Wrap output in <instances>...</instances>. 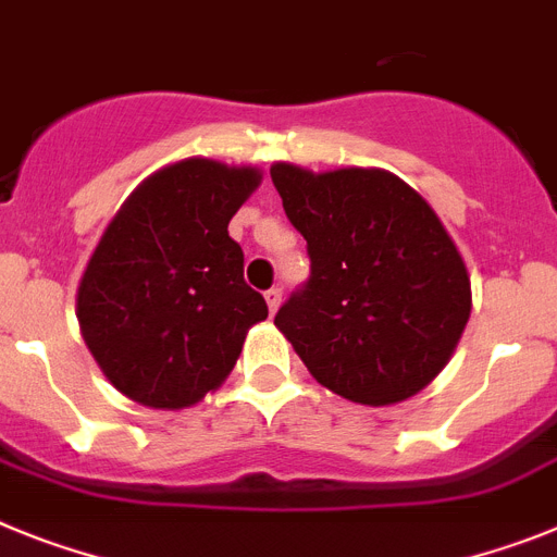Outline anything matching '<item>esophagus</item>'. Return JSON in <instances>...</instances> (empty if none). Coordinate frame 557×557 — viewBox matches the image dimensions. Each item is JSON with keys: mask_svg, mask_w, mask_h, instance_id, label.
<instances>
[{"mask_svg": "<svg viewBox=\"0 0 557 557\" xmlns=\"http://www.w3.org/2000/svg\"><path fill=\"white\" fill-rule=\"evenodd\" d=\"M280 302H283V292H280V288H269V292H265V306H269V313L277 311Z\"/></svg>", "mask_w": 557, "mask_h": 557, "instance_id": "esophagus-1", "label": "esophagus"}]
</instances>
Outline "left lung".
<instances>
[{"mask_svg": "<svg viewBox=\"0 0 557 557\" xmlns=\"http://www.w3.org/2000/svg\"><path fill=\"white\" fill-rule=\"evenodd\" d=\"M311 277L277 311L313 379L361 406L418 395L451 361L471 317L457 244L418 190L381 168L272 164Z\"/></svg>", "mask_w": 557, "mask_h": 557, "instance_id": "obj_1", "label": "left lung"}]
</instances>
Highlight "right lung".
Segmentation results:
<instances>
[{
    "instance_id": "add662e5",
    "label": "right lung",
    "mask_w": 557,
    "mask_h": 557,
    "mask_svg": "<svg viewBox=\"0 0 557 557\" xmlns=\"http://www.w3.org/2000/svg\"><path fill=\"white\" fill-rule=\"evenodd\" d=\"M260 182L251 164L178 159L143 178L100 235L77 285V325L111 386L134 404L196 406L269 317L226 230Z\"/></svg>"
}]
</instances>
